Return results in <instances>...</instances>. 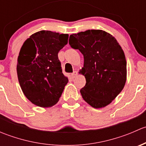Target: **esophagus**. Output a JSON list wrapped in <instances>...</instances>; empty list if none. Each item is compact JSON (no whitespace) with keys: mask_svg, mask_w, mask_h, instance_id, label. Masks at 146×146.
<instances>
[{"mask_svg":"<svg viewBox=\"0 0 146 146\" xmlns=\"http://www.w3.org/2000/svg\"><path fill=\"white\" fill-rule=\"evenodd\" d=\"M77 75H78L77 71H73V73L71 74V76H72V78H75L76 77V76H77Z\"/></svg>","mask_w":146,"mask_h":146,"instance_id":"34e87169","label":"esophagus"}]
</instances>
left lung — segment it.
<instances>
[{"instance_id":"left-lung-1","label":"left lung","mask_w":146,"mask_h":146,"mask_svg":"<svg viewBox=\"0 0 146 146\" xmlns=\"http://www.w3.org/2000/svg\"><path fill=\"white\" fill-rule=\"evenodd\" d=\"M69 44L84 57L79 73L86 83L80 90L83 100L94 108L110 104L121 92L126 80V61L117 39L100 29L70 35Z\"/></svg>"}]
</instances>
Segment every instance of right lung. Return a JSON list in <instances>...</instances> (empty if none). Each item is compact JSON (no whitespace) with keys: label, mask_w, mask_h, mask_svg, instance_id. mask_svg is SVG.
Segmentation results:
<instances>
[{"label":"right lung","mask_w":146,"mask_h":146,"mask_svg":"<svg viewBox=\"0 0 146 146\" xmlns=\"http://www.w3.org/2000/svg\"><path fill=\"white\" fill-rule=\"evenodd\" d=\"M68 39L67 34L42 30L31 35L22 46L17 78L24 95L35 105L50 107L56 104L68 82L58 58Z\"/></svg>","instance_id":"add662e5"}]
</instances>
